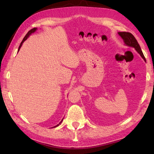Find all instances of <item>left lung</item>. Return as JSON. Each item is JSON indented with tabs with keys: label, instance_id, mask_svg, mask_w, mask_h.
I'll use <instances>...</instances> for the list:
<instances>
[{
	"label": "left lung",
	"instance_id": "8db88e82",
	"mask_svg": "<svg viewBox=\"0 0 154 154\" xmlns=\"http://www.w3.org/2000/svg\"><path fill=\"white\" fill-rule=\"evenodd\" d=\"M118 34L122 38V39L124 40L125 45L129 47H132V48H134L135 49H136V51L138 52V53L140 54V56L143 58V60H144L145 61H146L144 55H143V51L141 50V49H140L139 44L138 43L137 39L131 33L127 32H119Z\"/></svg>",
	"mask_w": 154,
	"mask_h": 154
}]
</instances>
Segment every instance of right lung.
<instances>
[{
	"mask_svg": "<svg viewBox=\"0 0 154 154\" xmlns=\"http://www.w3.org/2000/svg\"><path fill=\"white\" fill-rule=\"evenodd\" d=\"M36 30H37V28H32V29H31L30 30H29V31H28V33H27V34H26V36H24V38H23V40H22V42H21V43H20V47H19V48H18V51H17V52L20 51V48H21V47H22V43H24V41H25L26 40V39H27V38H28V36H30V35H31V34L35 32V31H36ZM62 120H63V119H62V121H61L60 122V123H59V124H60L62 123ZM59 124H58V125H56V126H54L53 128H56V127H57V126H59Z\"/></svg>",
	"mask_w": 154,
	"mask_h": 154,
	"instance_id": "obj_1",
	"label": "right lung"
}]
</instances>
